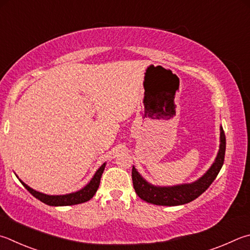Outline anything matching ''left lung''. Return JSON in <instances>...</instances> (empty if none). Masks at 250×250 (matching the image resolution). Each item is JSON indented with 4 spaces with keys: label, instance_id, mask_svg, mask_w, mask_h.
Segmentation results:
<instances>
[{
    "label": "left lung",
    "instance_id": "1",
    "mask_svg": "<svg viewBox=\"0 0 250 250\" xmlns=\"http://www.w3.org/2000/svg\"><path fill=\"white\" fill-rule=\"evenodd\" d=\"M226 147L225 134L220 126V147L214 162L204 174L196 181L190 184H181L175 186H155L145 180L137 168L132 167L133 188L142 200L156 206H181L193 201L210 187L219 174L224 163Z\"/></svg>",
    "mask_w": 250,
    "mask_h": 250
}]
</instances>
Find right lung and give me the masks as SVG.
<instances>
[{
  "label": "right lung",
  "mask_w": 250,
  "mask_h": 250,
  "mask_svg": "<svg viewBox=\"0 0 250 250\" xmlns=\"http://www.w3.org/2000/svg\"><path fill=\"white\" fill-rule=\"evenodd\" d=\"M105 167H106V163H104V164L97 169V171L95 172L93 178L89 180V183L87 185L84 186L82 189L78 190V191L66 193V194H54V196H52V194H46V193L39 192L33 188H30L29 186H27L24 181H21V179L20 181L36 199H38V200H40L42 202L48 204V206H51V207L74 206V204H80V203H84L86 201H88L94 197V194L96 193L97 189L99 187V184H101V178Z\"/></svg>",
  "instance_id": "add662e5"
}]
</instances>
